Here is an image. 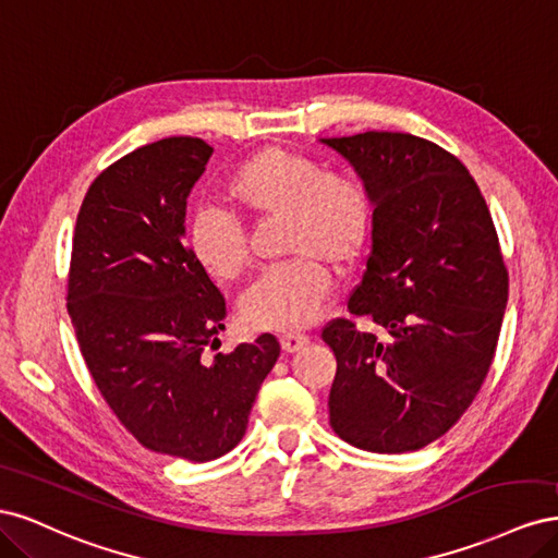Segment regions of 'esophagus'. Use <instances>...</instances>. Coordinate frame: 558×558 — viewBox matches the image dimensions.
I'll use <instances>...</instances> for the list:
<instances>
[{"label":"esophagus","mask_w":558,"mask_h":558,"mask_svg":"<svg viewBox=\"0 0 558 558\" xmlns=\"http://www.w3.org/2000/svg\"><path fill=\"white\" fill-rule=\"evenodd\" d=\"M279 342H281V349H283V351L295 353V351H300L302 347H307L310 337L302 335V332H286V335H281Z\"/></svg>","instance_id":"esophagus-1"}]
</instances>
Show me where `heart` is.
<instances>
[{"label": "heart", "mask_w": 558, "mask_h": 558, "mask_svg": "<svg viewBox=\"0 0 558 558\" xmlns=\"http://www.w3.org/2000/svg\"><path fill=\"white\" fill-rule=\"evenodd\" d=\"M223 199L251 221L277 218L279 251L291 256L244 293V324L272 332L312 326L330 291L326 265L347 272L369 242L373 199L365 183L347 172H324L298 150L267 146L234 167ZM185 244L195 265L218 283H232L246 272V238L221 209L197 211Z\"/></svg>", "instance_id": "heart-1"}]
</instances>
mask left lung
I'll return each instance as SVG.
<instances>
[{
    "label": "left lung",
    "instance_id": "1",
    "mask_svg": "<svg viewBox=\"0 0 558 558\" xmlns=\"http://www.w3.org/2000/svg\"><path fill=\"white\" fill-rule=\"evenodd\" d=\"M320 142L373 199V251L347 307L381 328L335 318L320 332L337 359L330 426L365 451H416L463 416L496 356L510 279L494 218L465 165L428 140Z\"/></svg>",
    "mask_w": 558,
    "mask_h": 558
}]
</instances>
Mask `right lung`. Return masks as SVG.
Here are the masks:
<instances>
[{
	"instance_id": "right-lung-1",
	"label": "right lung",
	"mask_w": 558,
	"mask_h": 558,
	"mask_svg": "<svg viewBox=\"0 0 558 558\" xmlns=\"http://www.w3.org/2000/svg\"><path fill=\"white\" fill-rule=\"evenodd\" d=\"M214 148L167 137L109 165L76 218L66 312L118 421L158 453L205 463L238 447L279 359L275 335L230 353L226 300L191 258L185 199Z\"/></svg>"
}]
</instances>
